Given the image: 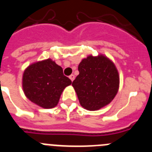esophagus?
I'll list each match as a JSON object with an SVG mask.
<instances>
[{
	"instance_id": "esophagus-1",
	"label": "esophagus",
	"mask_w": 152,
	"mask_h": 152,
	"mask_svg": "<svg viewBox=\"0 0 152 152\" xmlns=\"http://www.w3.org/2000/svg\"><path fill=\"white\" fill-rule=\"evenodd\" d=\"M69 78L71 79V80H72V81H73V80H75V75H71L69 76Z\"/></svg>"
}]
</instances>
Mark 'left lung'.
<instances>
[{"mask_svg": "<svg viewBox=\"0 0 152 152\" xmlns=\"http://www.w3.org/2000/svg\"><path fill=\"white\" fill-rule=\"evenodd\" d=\"M78 71L72 86L84 109L97 110L113 100L119 90V76L108 58L103 55L88 56L80 61Z\"/></svg>", "mask_w": 152, "mask_h": 152, "instance_id": "obj_1", "label": "left lung"}]
</instances>
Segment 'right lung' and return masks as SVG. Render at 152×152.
<instances>
[{
	"mask_svg": "<svg viewBox=\"0 0 152 152\" xmlns=\"http://www.w3.org/2000/svg\"><path fill=\"white\" fill-rule=\"evenodd\" d=\"M71 84L62 68L50 58L30 64L23 75V89L26 97L45 109L56 107L63 90Z\"/></svg>",
	"mask_w": 152,
	"mask_h": 152,
	"instance_id": "obj_1",
	"label": "right lung"
}]
</instances>
